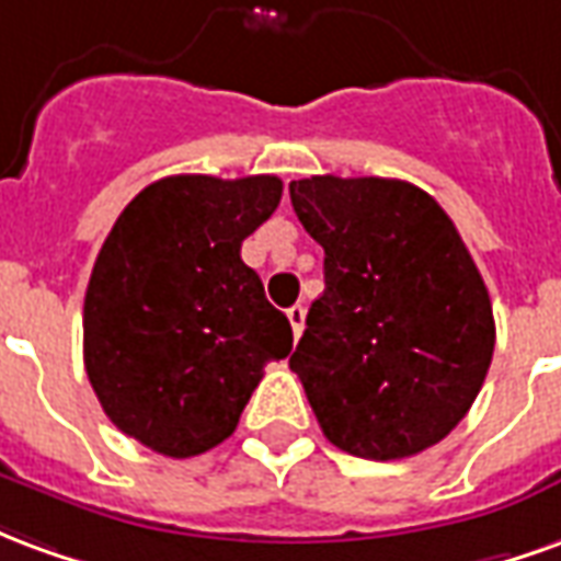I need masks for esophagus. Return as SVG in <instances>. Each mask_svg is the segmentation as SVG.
I'll list each match as a JSON object with an SVG mask.
<instances>
[{"label": "esophagus", "mask_w": 561, "mask_h": 561, "mask_svg": "<svg viewBox=\"0 0 561 561\" xmlns=\"http://www.w3.org/2000/svg\"><path fill=\"white\" fill-rule=\"evenodd\" d=\"M285 316H288V321H291L294 336L300 340V333H304V324H306V309L300 304H297V306H291V309H288Z\"/></svg>", "instance_id": "1"}]
</instances>
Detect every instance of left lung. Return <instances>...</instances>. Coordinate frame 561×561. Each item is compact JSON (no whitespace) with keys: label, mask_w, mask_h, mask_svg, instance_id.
<instances>
[{"label":"left lung","mask_w":561,"mask_h":561,"mask_svg":"<svg viewBox=\"0 0 561 561\" xmlns=\"http://www.w3.org/2000/svg\"><path fill=\"white\" fill-rule=\"evenodd\" d=\"M288 192L324 249V294L288 364L340 450L414 457L466 417L493 360L481 273L450 216L417 185L328 173L294 180Z\"/></svg>","instance_id":"obj_1"}]
</instances>
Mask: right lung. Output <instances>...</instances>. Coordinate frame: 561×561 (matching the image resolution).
Instances as JSON below:
<instances>
[{
  "label": "right lung",
  "instance_id": "add662e5",
  "mask_svg": "<svg viewBox=\"0 0 561 561\" xmlns=\"http://www.w3.org/2000/svg\"><path fill=\"white\" fill-rule=\"evenodd\" d=\"M279 176L180 173L128 204L83 300V364L104 414L164 457H197L237 430L291 324L240 245L279 207Z\"/></svg>",
  "mask_w": 561,
  "mask_h": 561
}]
</instances>
